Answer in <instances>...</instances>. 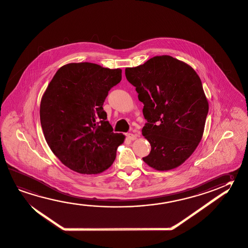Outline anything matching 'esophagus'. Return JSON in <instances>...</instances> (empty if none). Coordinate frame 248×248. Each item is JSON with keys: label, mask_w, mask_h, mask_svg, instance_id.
Masks as SVG:
<instances>
[{"label": "esophagus", "mask_w": 248, "mask_h": 248, "mask_svg": "<svg viewBox=\"0 0 248 248\" xmlns=\"http://www.w3.org/2000/svg\"><path fill=\"white\" fill-rule=\"evenodd\" d=\"M126 137H127V139H129L130 140H135L137 139V135H134V134H126Z\"/></svg>", "instance_id": "esophagus-1"}]
</instances>
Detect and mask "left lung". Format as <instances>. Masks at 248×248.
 Returning <instances> with one entry per match:
<instances>
[{"mask_svg":"<svg viewBox=\"0 0 248 248\" xmlns=\"http://www.w3.org/2000/svg\"><path fill=\"white\" fill-rule=\"evenodd\" d=\"M126 80L144 104L142 135L151 145L144 162L158 171L184 163L202 140L208 101L202 80L188 64L170 55L126 67Z\"/></svg>","mask_w":248,"mask_h":248,"instance_id":"left-lung-1","label":"left lung"}]
</instances>
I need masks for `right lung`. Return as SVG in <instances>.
Wrapping results in <instances>:
<instances>
[{
    "instance_id": "add662e5",
    "label": "right lung",
    "mask_w": 248,
    "mask_h": 248,
    "mask_svg": "<svg viewBox=\"0 0 248 248\" xmlns=\"http://www.w3.org/2000/svg\"><path fill=\"white\" fill-rule=\"evenodd\" d=\"M122 80V69L90 62L60 67L43 93L40 119L48 147L75 172L97 174L110 168L125 135L115 134L103 103Z\"/></svg>"
}]
</instances>
